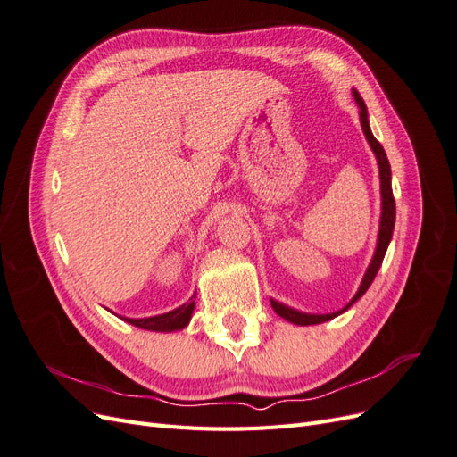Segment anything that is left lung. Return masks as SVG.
I'll use <instances>...</instances> for the list:
<instances>
[{
	"label": "left lung",
	"mask_w": 457,
	"mask_h": 457,
	"mask_svg": "<svg viewBox=\"0 0 457 457\" xmlns=\"http://www.w3.org/2000/svg\"><path fill=\"white\" fill-rule=\"evenodd\" d=\"M353 95H354V101L356 104L361 106V123H362V131L366 135V139L373 150V154H376L378 158V165H379V179H381V220H379V234H378V245H376V253H373V259L370 262V267L364 274L362 278V284L361 287H358L356 295L347 303V307H343L341 311L337 312H329V314H309V312H301V311H295L292 307H286L282 305V303L270 299V305L274 309L276 314H280L282 318H286L287 322L292 324H297V326H312V324H322V322H328L331 320V318L339 316L341 312L347 311L349 307H353V303H356L358 299H361L366 292L368 287L371 286L373 278H376V274L381 267L383 262V257L386 253V247H389V242L393 238V228H395V217H396V207H395V198H393V188H391V163L389 160H386V154L383 146L379 145V141L373 137L371 129H370V123H368V108L362 101V96L358 95L356 89H353Z\"/></svg>",
	"instance_id": "obj_1"
}]
</instances>
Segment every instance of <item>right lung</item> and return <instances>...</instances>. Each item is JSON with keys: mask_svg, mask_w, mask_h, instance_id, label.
<instances>
[{"mask_svg": "<svg viewBox=\"0 0 457 457\" xmlns=\"http://www.w3.org/2000/svg\"><path fill=\"white\" fill-rule=\"evenodd\" d=\"M192 311H195V295H192V297L185 303V305L177 307L175 311L158 314V316H148V318H126V316H120V318H121V320L129 322L131 326L141 328V329H150V331H177V329H183V328L190 322Z\"/></svg>", "mask_w": 457, "mask_h": 457, "instance_id": "right-lung-1", "label": "right lung"}]
</instances>
